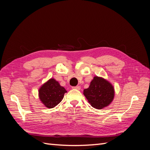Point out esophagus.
<instances>
[{"mask_svg":"<svg viewBox=\"0 0 150 150\" xmlns=\"http://www.w3.org/2000/svg\"><path fill=\"white\" fill-rule=\"evenodd\" d=\"M72 89H76L77 90H80L81 89V87L80 86H75V87H72Z\"/></svg>","mask_w":150,"mask_h":150,"instance_id":"1","label":"esophagus"}]
</instances>
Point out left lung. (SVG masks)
Returning <instances> with one entry per match:
<instances>
[{"label": "left lung", "mask_w": 150, "mask_h": 150, "mask_svg": "<svg viewBox=\"0 0 150 150\" xmlns=\"http://www.w3.org/2000/svg\"><path fill=\"white\" fill-rule=\"evenodd\" d=\"M83 94L92 107L101 110L108 106L115 97V88L112 84L101 77L94 76L89 88Z\"/></svg>", "instance_id": "left-lung-1"}]
</instances>
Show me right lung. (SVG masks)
<instances>
[{"label": "right lung", "instance_id": "obj_1", "mask_svg": "<svg viewBox=\"0 0 150 150\" xmlns=\"http://www.w3.org/2000/svg\"><path fill=\"white\" fill-rule=\"evenodd\" d=\"M67 91L58 81L51 78L40 86L39 98L40 101L47 108H52L61 103Z\"/></svg>", "mask_w": 150, "mask_h": 150}]
</instances>
